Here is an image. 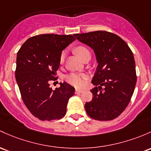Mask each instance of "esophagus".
<instances>
[{"label":"esophagus","instance_id":"34e87169","mask_svg":"<svg viewBox=\"0 0 151 151\" xmlns=\"http://www.w3.org/2000/svg\"><path fill=\"white\" fill-rule=\"evenodd\" d=\"M84 90H82V89H76L75 90V93L76 94H80L82 93V92H83Z\"/></svg>","mask_w":151,"mask_h":151}]
</instances>
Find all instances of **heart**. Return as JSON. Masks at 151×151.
<instances>
[{
	"instance_id": "heart-1",
	"label": "heart",
	"mask_w": 151,
	"mask_h": 151,
	"mask_svg": "<svg viewBox=\"0 0 151 151\" xmlns=\"http://www.w3.org/2000/svg\"><path fill=\"white\" fill-rule=\"evenodd\" d=\"M75 52L77 54V56L80 58L81 59L83 58L84 54L86 53L89 52L88 49L85 48L84 46H78L75 49ZM65 57V52H62V55L60 57V62L62 63L64 60ZM66 81L69 82V84L75 86L77 87H83L85 84L84 79H86V75L84 74H79V73H72V74H69L66 77Z\"/></svg>"
}]
</instances>
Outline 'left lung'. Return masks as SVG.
Masks as SVG:
<instances>
[{"instance_id":"1","label":"left lung","mask_w":151,"mask_h":151,"mask_svg":"<svg viewBox=\"0 0 151 151\" xmlns=\"http://www.w3.org/2000/svg\"><path fill=\"white\" fill-rule=\"evenodd\" d=\"M74 36L94 51L97 62L92 80L95 85L91 89L93 98L84 105L86 112L94 120H113L126 108L135 89L133 54L125 41L112 33L97 31Z\"/></svg>"}]
</instances>
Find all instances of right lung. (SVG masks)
Returning <instances> with one entry per match:
<instances>
[{
	"instance_id": "add662e5",
	"label": "right lung",
	"mask_w": 151,
	"mask_h": 151,
	"mask_svg": "<svg viewBox=\"0 0 151 151\" xmlns=\"http://www.w3.org/2000/svg\"><path fill=\"white\" fill-rule=\"evenodd\" d=\"M75 40L72 35L41 34L26 40L18 51L16 82L25 105L39 120L50 121L65 115L75 89L64 82L53 90L49 82L59 69L62 51Z\"/></svg>"
}]
</instances>
